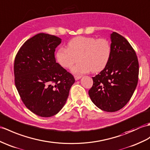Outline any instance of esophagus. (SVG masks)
<instances>
[{"mask_svg":"<svg viewBox=\"0 0 150 150\" xmlns=\"http://www.w3.org/2000/svg\"><path fill=\"white\" fill-rule=\"evenodd\" d=\"M81 77H82V76H76V75L74 76L75 81H78V80H79L80 79H81Z\"/></svg>","mask_w":150,"mask_h":150,"instance_id":"1","label":"esophagus"}]
</instances>
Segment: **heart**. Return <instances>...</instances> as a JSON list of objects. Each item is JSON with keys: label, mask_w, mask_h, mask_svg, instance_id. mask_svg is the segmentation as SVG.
Wrapping results in <instances>:
<instances>
[{"label": "heart", "mask_w": 150, "mask_h": 150, "mask_svg": "<svg viewBox=\"0 0 150 150\" xmlns=\"http://www.w3.org/2000/svg\"><path fill=\"white\" fill-rule=\"evenodd\" d=\"M68 48H60L56 59L62 67L69 68L78 61L81 62L71 68V72L81 75L92 71L99 72L106 67L111 55L110 43L105 38L78 36L69 41Z\"/></svg>", "instance_id": "obj_1"}]
</instances>
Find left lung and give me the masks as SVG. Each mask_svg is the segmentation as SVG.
<instances>
[{"label": "left lung", "instance_id": "left-lung-1", "mask_svg": "<svg viewBox=\"0 0 150 150\" xmlns=\"http://www.w3.org/2000/svg\"><path fill=\"white\" fill-rule=\"evenodd\" d=\"M111 55L106 67L93 77L89 95L95 105L106 112H116L126 105L136 88L139 62L129 42L117 33L110 34Z\"/></svg>", "mask_w": 150, "mask_h": 150}]
</instances>
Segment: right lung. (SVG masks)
Listing matches in <instances>:
<instances>
[{
  "label": "right lung",
  "mask_w": 150,
  "mask_h": 150,
  "mask_svg": "<svg viewBox=\"0 0 150 150\" xmlns=\"http://www.w3.org/2000/svg\"><path fill=\"white\" fill-rule=\"evenodd\" d=\"M61 39L40 33L27 40L14 63L16 88L28 109L41 117L57 114L65 105L75 79L56 62Z\"/></svg>",
  "instance_id": "right-lung-1"
}]
</instances>
